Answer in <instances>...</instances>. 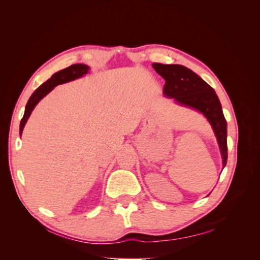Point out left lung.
<instances>
[{"label": "left lung", "mask_w": 260, "mask_h": 260, "mask_svg": "<svg viewBox=\"0 0 260 260\" xmlns=\"http://www.w3.org/2000/svg\"><path fill=\"white\" fill-rule=\"evenodd\" d=\"M153 67L166 81L164 85L165 95L175 99L181 105L196 109L207 118L217 137L224 168L228 159L226 121L215 90L200 76L182 65L154 62Z\"/></svg>", "instance_id": "obj_1"}]
</instances>
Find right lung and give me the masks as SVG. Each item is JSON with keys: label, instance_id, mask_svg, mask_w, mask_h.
<instances>
[{"label": "right lung", "instance_id": "right-lung-1", "mask_svg": "<svg viewBox=\"0 0 260 260\" xmlns=\"http://www.w3.org/2000/svg\"><path fill=\"white\" fill-rule=\"evenodd\" d=\"M88 72H89V67L86 65L75 64L65 69L59 70V72H57L56 74H54L48 81H45L44 83H42L40 86H39V88L32 93V95H31L30 99L28 100V103L25 108V114H23V117L20 121L19 135L21 136L23 127H25L28 118L31 115V112L34 111L36 105L46 95V94L50 93L56 85L78 79V78L88 74Z\"/></svg>", "mask_w": 260, "mask_h": 260}]
</instances>
